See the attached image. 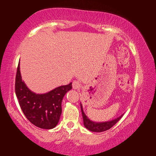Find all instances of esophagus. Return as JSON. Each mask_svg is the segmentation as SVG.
I'll return each mask as SVG.
<instances>
[{"label":"esophagus","mask_w":156,"mask_h":156,"mask_svg":"<svg viewBox=\"0 0 156 156\" xmlns=\"http://www.w3.org/2000/svg\"><path fill=\"white\" fill-rule=\"evenodd\" d=\"M72 87H73V89L75 90H78L80 89V83L78 82V81H76V80H74L73 83H72Z\"/></svg>","instance_id":"1"}]
</instances>
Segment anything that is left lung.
I'll use <instances>...</instances> for the list:
<instances>
[{"mask_svg":"<svg viewBox=\"0 0 156 156\" xmlns=\"http://www.w3.org/2000/svg\"><path fill=\"white\" fill-rule=\"evenodd\" d=\"M80 108H81V111H82V115H83V124H84L85 127L87 129H89L90 131L91 132H104L106 130H108L110 128H111L113 125H115L118 121H119V120L122 117V115H121L119 117L115 118L114 120H109V121L106 122H94L90 120L89 118H87V116L85 114L84 111H83L82 104L80 103Z\"/></svg>","mask_w":156,"mask_h":156,"instance_id":"8db88e82","label":"left lung"}]
</instances>
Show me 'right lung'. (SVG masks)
I'll return each mask as SVG.
<instances>
[{"mask_svg": "<svg viewBox=\"0 0 156 156\" xmlns=\"http://www.w3.org/2000/svg\"><path fill=\"white\" fill-rule=\"evenodd\" d=\"M72 89V83L55 88L45 94L30 90L22 80L18 65L15 79V93L24 114L35 126L52 129L59 122L62 114V101L66 93Z\"/></svg>", "mask_w": 156, "mask_h": 156, "instance_id": "1", "label": "right lung"}]
</instances>
